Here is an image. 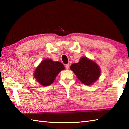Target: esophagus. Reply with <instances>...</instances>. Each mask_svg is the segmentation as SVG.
<instances>
[{"label":"esophagus","instance_id":"34e87169","mask_svg":"<svg viewBox=\"0 0 129 129\" xmlns=\"http://www.w3.org/2000/svg\"><path fill=\"white\" fill-rule=\"evenodd\" d=\"M69 64H66L65 65V68H66V69H69Z\"/></svg>","mask_w":129,"mask_h":129}]
</instances>
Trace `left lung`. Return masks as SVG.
<instances>
[{"label":"left lung","instance_id":"8db88e82","mask_svg":"<svg viewBox=\"0 0 129 129\" xmlns=\"http://www.w3.org/2000/svg\"><path fill=\"white\" fill-rule=\"evenodd\" d=\"M70 68L79 80L86 85H92L100 75L99 66L93 60L85 56L81 57L78 63L73 64Z\"/></svg>","mask_w":129,"mask_h":129}]
</instances>
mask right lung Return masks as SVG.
Here are the masks:
<instances>
[{
  "label": "right lung",
  "instance_id": "add662e5",
  "mask_svg": "<svg viewBox=\"0 0 129 129\" xmlns=\"http://www.w3.org/2000/svg\"><path fill=\"white\" fill-rule=\"evenodd\" d=\"M61 62L54 61L50 59L43 60L36 68L34 77L38 83L43 86H48L53 83L58 74L64 70Z\"/></svg>",
  "mask_w": 129,
  "mask_h": 129
}]
</instances>
